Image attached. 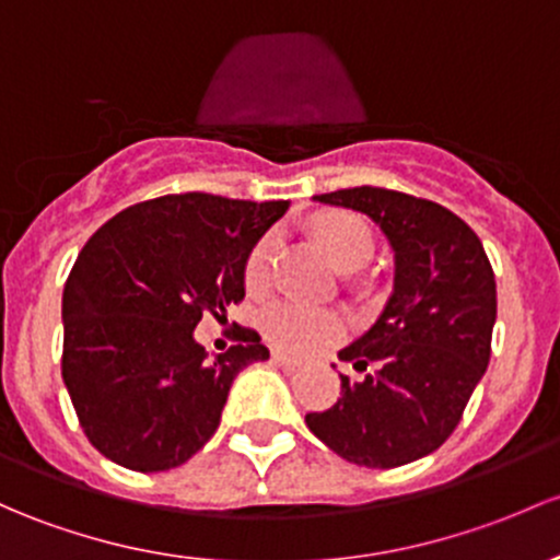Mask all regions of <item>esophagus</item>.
<instances>
[{
	"label": "esophagus",
	"mask_w": 560,
	"mask_h": 560,
	"mask_svg": "<svg viewBox=\"0 0 560 560\" xmlns=\"http://www.w3.org/2000/svg\"><path fill=\"white\" fill-rule=\"evenodd\" d=\"M273 362H276V364H281V368H287V370H298V368H300L298 359H292V357L281 354V351H273Z\"/></svg>",
	"instance_id": "34e87169"
}]
</instances>
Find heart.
<instances>
[{"mask_svg":"<svg viewBox=\"0 0 560 560\" xmlns=\"http://www.w3.org/2000/svg\"><path fill=\"white\" fill-rule=\"evenodd\" d=\"M314 233L319 238L327 257L346 268H362L373 255V235L362 220L351 214H322L314 222ZM276 235L268 233L252 246L249 257L244 262V281L249 290H260L268 281V265L273 255ZM262 332L279 349L292 354H308L319 346L332 343L343 335V316L338 311L316 308V305L298 303V300H276L262 311Z\"/></svg>","mask_w":560,"mask_h":560,"instance_id":"1","label":"heart"}]
</instances>
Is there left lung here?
Wrapping results in <instances>:
<instances>
[{
    "instance_id": "left-lung-1",
    "label": "left lung",
    "mask_w": 560,
    "mask_h": 560,
    "mask_svg": "<svg viewBox=\"0 0 560 560\" xmlns=\"http://www.w3.org/2000/svg\"><path fill=\"white\" fill-rule=\"evenodd\" d=\"M368 214L394 252V290L375 325L338 351L362 381L308 413L311 432L359 467L392 469L451 438L491 359L497 281L472 228L434 201L384 187L314 196Z\"/></svg>"
}]
</instances>
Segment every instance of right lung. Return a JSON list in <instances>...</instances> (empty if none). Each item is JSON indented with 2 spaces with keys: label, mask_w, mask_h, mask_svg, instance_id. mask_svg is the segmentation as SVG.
<instances>
[{
  "label": "right lung",
  "mask_w": 560,
  "mask_h": 560,
  "mask_svg": "<svg viewBox=\"0 0 560 560\" xmlns=\"http://www.w3.org/2000/svg\"><path fill=\"white\" fill-rule=\"evenodd\" d=\"M290 201L182 192L128 206L82 246L63 287L61 375L93 448L133 472L185 464L217 432L255 329L209 357L192 329L244 300L252 246Z\"/></svg>",
  "instance_id": "right-lung-1"
}]
</instances>
